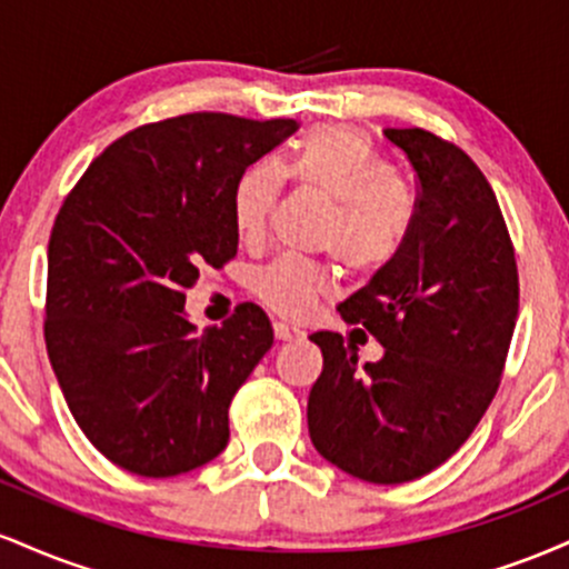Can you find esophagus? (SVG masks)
Instances as JSON below:
<instances>
[{
	"label": "esophagus",
	"instance_id": "esophagus-1",
	"mask_svg": "<svg viewBox=\"0 0 569 569\" xmlns=\"http://www.w3.org/2000/svg\"><path fill=\"white\" fill-rule=\"evenodd\" d=\"M272 329H276V339H280V342H299V339H305V331L297 329V326L276 323Z\"/></svg>",
	"mask_w": 569,
	"mask_h": 569
}]
</instances>
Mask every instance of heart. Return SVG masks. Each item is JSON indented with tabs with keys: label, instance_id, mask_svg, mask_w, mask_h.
Segmentation results:
<instances>
[{
	"label": "heart",
	"instance_id": "b5f03b06",
	"mask_svg": "<svg viewBox=\"0 0 569 569\" xmlns=\"http://www.w3.org/2000/svg\"><path fill=\"white\" fill-rule=\"evenodd\" d=\"M283 173L329 202L331 219L321 246L352 272L388 267L407 246L417 202L367 136L345 126L310 130L283 168L259 162L234 189V227L246 240L262 238L276 208ZM329 286L323 270L280 257L257 276L259 299L286 318H302Z\"/></svg>",
	"mask_w": 569,
	"mask_h": 569
}]
</instances>
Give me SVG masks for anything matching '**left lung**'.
<instances>
[{
  "mask_svg": "<svg viewBox=\"0 0 569 569\" xmlns=\"http://www.w3.org/2000/svg\"><path fill=\"white\" fill-rule=\"evenodd\" d=\"M385 139L415 168L417 219L401 253L339 302L382 358L316 331L323 371L307 398L312 447L371 485H403L447 462L498 390L519 316V276L498 198L462 149L420 128Z\"/></svg>",
  "mask_w": 569,
  "mask_h": 569,
  "instance_id": "obj_1",
  "label": "left lung"
}]
</instances>
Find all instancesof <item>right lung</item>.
<instances>
[{
  "label": "right lung",
  "mask_w": 569,
  "mask_h": 569,
  "mask_svg": "<svg viewBox=\"0 0 569 569\" xmlns=\"http://www.w3.org/2000/svg\"><path fill=\"white\" fill-rule=\"evenodd\" d=\"M293 130L217 112L136 128L63 200L44 342L77 426L114 466L162 479L227 447L232 396L272 348V323L243 302L198 331L184 291L238 253L234 189Z\"/></svg>",
  "instance_id": "1"
}]
</instances>
